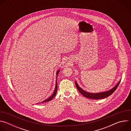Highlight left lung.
<instances>
[{
	"instance_id": "8db88e82",
	"label": "left lung",
	"mask_w": 131,
	"mask_h": 131,
	"mask_svg": "<svg viewBox=\"0 0 131 131\" xmlns=\"http://www.w3.org/2000/svg\"><path fill=\"white\" fill-rule=\"evenodd\" d=\"M120 82V81H119V82L114 88L111 89L110 90L105 92L100 93H90L89 92H86L84 91V90H83L82 89H81L78 86V85L76 82H75V84H76V86L77 89L78 90V91H79V92L82 95H83L85 97L91 99L99 100V99H103L107 97L108 96H110V95L113 94V93L116 91V90L118 88V85H119Z\"/></svg>"
}]
</instances>
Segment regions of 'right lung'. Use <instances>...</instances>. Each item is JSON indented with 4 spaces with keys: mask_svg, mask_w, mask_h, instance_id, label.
Instances as JSON below:
<instances>
[{
    "mask_svg": "<svg viewBox=\"0 0 131 131\" xmlns=\"http://www.w3.org/2000/svg\"><path fill=\"white\" fill-rule=\"evenodd\" d=\"M59 71H60V70H59V71H58V72H57V77H58V74H59ZM57 82H56V86H55V90H54V93H53V94L49 97V98H48V99H47V100H46L45 101H43V102H42V103H44V102H49V101H51L55 96V95H56V94H57V90H58V84H57Z\"/></svg>",
    "mask_w": 131,
    "mask_h": 131,
    "instance_id": "obj_1",
    "label": "right lung"
}]
</instances>
